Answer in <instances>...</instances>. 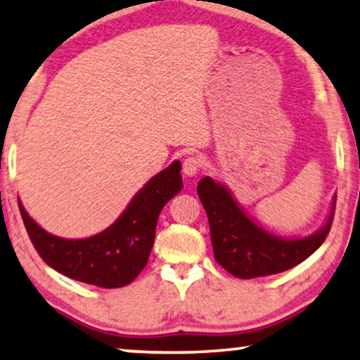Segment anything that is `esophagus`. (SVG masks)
Instances as JSON below:
<instances>
[{
	"label": "esophagus",
	"instance_id": "34e87169",
	"mask_svg": "<svg viewBox=\"0 0 360 360\" xmlns=\"http://www.w3.org/2000/svg\"><path fill=\"white\" fill-rule=\"evenodd\" d=\"M203 157L201 155H190L184 160V174L186 176H195L203 167Z\"/></svg>",
	"mask_w": 360,
	"mask_h": 360
}]
</instances>
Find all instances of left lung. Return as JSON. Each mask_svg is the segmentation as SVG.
<instances>
[{
  "label": "left lung",
  "mask_w": 360,
  "mask_h": 360,
  "mask_svg": "<svg viewBox=\"0 0 360 360\" xmlns=\"http://www.w3.org/2000/svg\"><path fill=\"white\" fill-rule=\"evenodd\" d=\"M198 196L210 221L214 259L238 278H255L285 272L308 259L324 243L331 229L334 205L326 224L303 239H283L255 224L224 185L205 176Z\"/></svg>",
  "instance_id": "8db88e82"
}]
</instances>
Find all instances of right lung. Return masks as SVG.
<instances>
[{
	"mask_svg": "<svg viewBox=\"0 0 360 360\" xmlns=\"http://www.w3.org/2000/svg\"><path fill=\"white\" fill-rule=\"evenodd\" d=\"M180 170L175 160L152 176L110 228L86 239L49 234L18 200L29 239L44 262L68 278L101 288L129 285L149 260L162 208L184 186Z\"/></svg>",
	"mask_w": 360,
	"mask_h": 360,
	"instance_id": "obj_1",
	"label": "right lung"
}]
</instances>
